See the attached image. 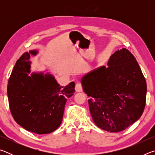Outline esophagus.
I'll return each mask as SVG.
<instances>
[{
	"mask_svg": "<svg viewBox=\"0 0 155 155\" xmlns=\"http://www.w3.org/2000/svg\"><path fill=\"white\" fill-rule=\"evenodd\" d=\"M75 90L77 92H81L83 91L82 86L80 83H77L75 85Z\"/></svg>",
	"mask_w": 155,
	"mask_h": 155,
	"instance_id": "1",
	"label": "esophagus"
}]
</instances>
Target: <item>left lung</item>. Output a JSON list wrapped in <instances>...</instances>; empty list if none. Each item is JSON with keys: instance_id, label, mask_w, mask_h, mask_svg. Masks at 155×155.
Instances as JSON below:
<instances>
[{"instance_id": "8db88e82", "label": "left lung", "mask_w": 155, "mask_h": 155, "mask_svg": "<svg viewBox=\"0 0 155 155\" xmlns=\"http://www.w3.org/2000/svg\"><path fill=\"white\" fill-rule=\"evenodd\" d=\"M108 66H101L81 78L97 127L117 133L137 122L146 104V82L136 59L127 49L117 50Z\"/></svg>"}]
</instances>
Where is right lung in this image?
Segmentation results:
<instances>
[{
  "mask_svg": "<svg viewBox=\"0 0 155 155\" xmlns=\"http://www.w3.org/2000/svg\"><path fill=\"white\" fill-rule=\"evenodd\" d=\"M38 51L26 52L15 63L7 85L10 111L15 121L28 131L48 134L62 122L67 99L75 92V83L61 86L47 72L31 73V55Z\"/></svg>",
  "mask_w": 155,
  "mask_h": 155,
  "instance_id": "1",
  "label": "right lung"
}]
</instances>
